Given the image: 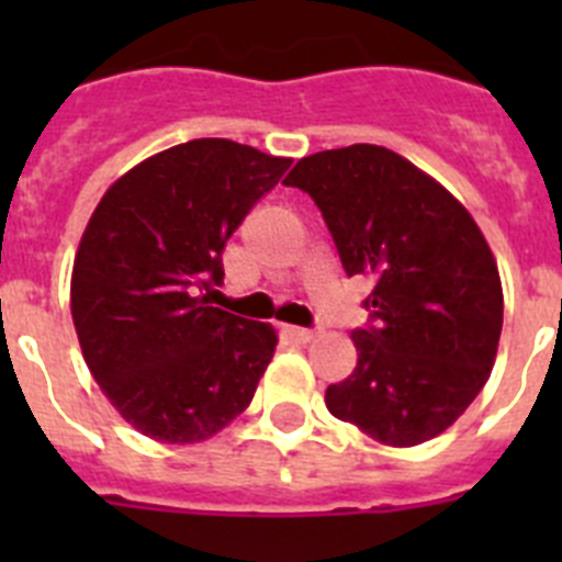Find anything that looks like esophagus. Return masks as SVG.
<instances>
[{
  "mask_svg": "<svg viewBox=\"0 0 562 562\" xmlns=\"http://www.w3.org/2000/svg\"><path fill=\"white\" fill-rule=\"evenodd\" d=\"M321 331H324V329H321V326H315V329H295V337L301 342H312L317 335H321Z\"/></svg>",
  "mask_w": 562,
  "mask_h": 562,
  "instance_id": "34e87169",
  "label": "esophagus"
}]
</instances>
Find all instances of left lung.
<instances>
[{
    "label": "left lung",
    "instance_id": "obj_1",
    "mask_svg": "<svg viewBox=\"0 0 562 562\" xmlns=\"http://www.w3.org/2000/svg\"><path fill=\"white\" fill-rule=\"evenodd\" d=\"M286 186L310 193L346 276H369L357 366L326 408L382 445L448 430L493 371L504 324L495 258L473 216L428 173L357 143L297 160Z\"/></svg>",
    "mask_w": 562,
    "mask_h": 562
}]
</instances>
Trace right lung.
Masks as SVG:
<instances>
[{
  "instance_id": "obj_1",
  "label": "right lung",
  "mask_w": 562,
  "mask_h": 562,
  "mask_svg": "<svg viewBox=\"0 0 562 562\" xmlns=\"http://www.w3.org/2000/svg\"><path fill=\"white\" fill-rule=\"evenodd\" d=\"M292 160L202 137L123 173L95 207L76 267L83 360L123 419L168 445L222 430L250 405L272 326L211 306L222 250Z\"/></svg>"
}]
</instances>
